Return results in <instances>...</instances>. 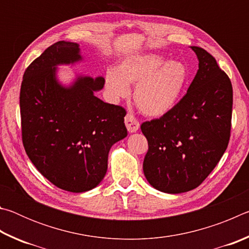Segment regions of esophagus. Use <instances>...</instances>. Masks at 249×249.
<instances>
[{"label":"esophagus","instance_id":"esophagus-1","mask_svg":"<svg viewBox=\"0 0 249 249\" xmlns=\"http://www.w3.org/2000/svg\"><path fill=\"white\" fill-rule=\"evenodd\" d=\"M125 125L126 128L129 133H134L140 128V122L137 121L136 117H135L132 113H127L125 116Z\"/></svg>","mask_w":249,"mask_h":249}]
</instances>
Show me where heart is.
Here are the masks:
<instances>
[{
    "label": "heart",
    "instance_id": "b5f03b06",
    "mask_svg": "<svg viewBox=\"0 0 249 249\" xmlns=\"http://www.w3.org/2000/svg\"><path fill=\"white\" fill-rule=\"evenodd\" d=\"M185 67L157 54H141L125 59L116 71L105 74V89L114 101L125 99L134 88V102L148 116H162L175 107L187 81Z\"/></svg>",
    "mask_w": 249,
    "mask_h": 249
}]
</instances>
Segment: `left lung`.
I'll list each match as a JSON object with an SVG mask.
<instances>
[{
    "label": "left lung",
    "mask_w": 249,
    "mask_h": 249,
    "mask_svg": "<svg viewBox=\"0 0 249 249\" xmlns=\"http://www.w3.org/2000/svg\"><path fill=\"white\" fill-rule=\"evenodd\" d=\"M199 70L175 107L141 128L148 142L142 170L159 191L193 190L208 178L231 137L233 88L212 54L192 46Z\"/></svg>",
    "instance_id": "8db88e82"
}]
</instances>
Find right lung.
<instances>
[{
    "label": "right lung",
    "mask_w": 249,
    "mask_h": 249,
    "mask_svg": "<svg viewBox=\"0 0 249 249\" xmlns=\"http://www.w3.org/2000/svg\"><path fill=\"white\" fill-rule=\"evenodd\" d=\"M79 45L57 41L27 67L19 93L22 141L41 175L70 192L95 188L107 170L109 148L127 136L126 111L93 94L104 86L80 77L70 88L57 82L56 66L81 60Z\"/></svg>",
    "instance_id": "1"
}]
</instances>
